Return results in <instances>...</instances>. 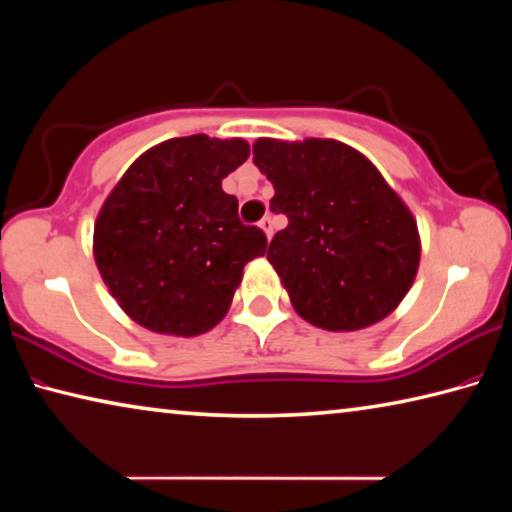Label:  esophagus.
<instances>
[{"label":"esophagus","instance_id":"34e87169","mask_svg":"<svg viewBox=\"0 0 512 512\" xmlns=\"http://www.w3.org/2000/svg\"><path fill=\"white\" fill-rule=\"evenodd\" d=\"M259 228H262L266 239H271L273 237V221H271V216H264V219L259 221Z\"/></svg>","mask_w":512,"mask_h":512}]
</instances>
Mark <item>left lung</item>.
<instances>
[{"instance_id":"8db88e82","label":"left lung","mask_w":512,"mask_h":512,"mask_svg":"<svg viewBox=\"0 0 512 512\" xmlns=\"http://www.w3.org/2000/svg\"><path fill=\"white\" fill-rule=\"evenodd\" d=\"M255 167L271 210L287 214L266 259L293 309L329 332H357L393 314L420 266L418 223L366 155L336 140L259 137Z\"/></svg>"}]
</instances>
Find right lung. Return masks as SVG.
Here are the masks:
<instances>
[{
    "instance_id": "obj_1",
    "label": "right lung",
    "mask_w": 512,
    "mask_h": 512,
    "mask_svg": "<svg viewBox=\"0 0 512 512\" xmlns=\"http://www.w3.org/2000/svg\"><path fill=\"white\" fill-rule=\"evenodd\" d=\"M241 137H173L142 153L103 201L94 262L137 325L169 336L210 332L266 237L239 221L221 180L248 160Z\"/></svg>"
}]
</instances>
